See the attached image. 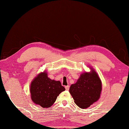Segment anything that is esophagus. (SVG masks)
Masks as SVG:
<instances>
[{
	"instance_id": "34e87169",
	"label": "esophagus",
	"mask_w": 129,
	"mask_h": 129,
	"mask_svg": "<svg viewBox=\"0 0 129 129\" xmlns=\"http://www.w3.org/2000/svg\"><path fill=\"white\" fill-rule=\"evenodd\" d=\"M65 89H66L67 90H69V85L65 86Z\"/></svg>"
}]
</instances>
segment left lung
Masks as SVG:
<instances>
[{
	"mask_svg": "<svg viewBox=\"0 0 129 129\" xmlns=\"http://www.w3.org/2000/svg\"><path fill=\"white\" fill-rule=\"evenodd\" d=\"M89 68L90 71L81 74L77 82L72 84L69 89L75 104L81 109L88 108L97 101L102 91V82L99 75L92 67Z\"/></svg>",
	"mask_w": 129,
	"mask_h": 129,
	"instance_id": "obj_1",
	"label": "left lung"
}]
</instances>
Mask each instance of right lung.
Wrapping results in <instances>:
<instances>
[{
  "instance_id": "obj_1",
  "label": "right lung",
  "mask_w": 129,
  "mask_h": 129,
  "mask_svg": "<svg viewBox=\"0 0 129 129\" xmlns=\"http://www.w3.org/2000/svg\"><path fill=\"white\" fill-rule=\"evenodd\" d=\"M65 90L60 81L51 80L48 77L46 71L38 74L30 85L32 101L43 108L51 107L57 96Z\"/></svg>"
}]
</instances>
